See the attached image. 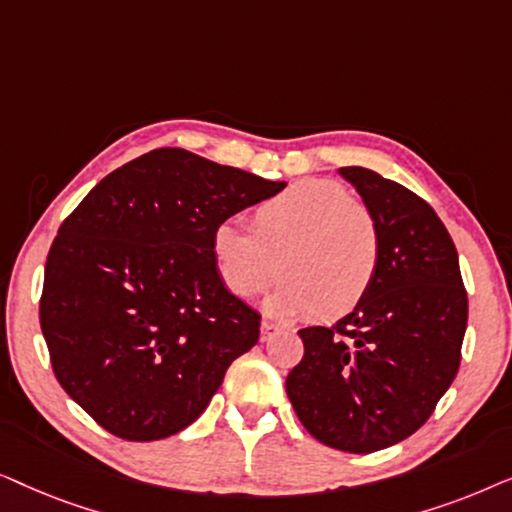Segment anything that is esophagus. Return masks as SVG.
Segmentation results:
<instances>
[{
  "label": "esophagus",
  "mask_w": 512,
  "mask_h": 512,
  "mask_svg": "<svg viewBox=\"0 0 512 512\" xmlns=\"http://www.w3.org/2000/svg\"><path fill=\"white\" fill-rule=\"evenodd\" d=\"M272 331H277V324H272V321H268V319H263V324H261V340L265 342L272 335Z\"/></svg>",
  "instance_id": "obj_1"
}]
</instances>
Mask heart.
Masks as SVG:
<instances>
[{
	"label": "heart",
	"instance_id": "obj_1",
	"mask_svg": "<svg viewBox=\"0 0 512 512\" xmlns=\"http://www.w3.org/2000/svg\"><path fill=\"white\" fill-rule=\"evenodd\" d=\"M214 261L235 296L251 298L284 277L270 310L335 319L352 312L380 268L373 214L331 179H300L254 209L251 230L223 221Z\"/></svg>",
	"mask_w": 512,
	"mask_h": 512
}]
</instances>
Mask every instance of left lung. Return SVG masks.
Returning <instances> with one entry per match:
<instances>
[{
  "mask_svg": "<svg viewBox=\"0 0 512 512\" xmlns=\"http://www.w3.org/2000/svg\"><path fill=\"white\" fill-rule=\"evenodd\" d=\"M373 214L380 268L368 296L335 326H310L286 377L296 415L319 443L368 454L412 436L459 370L468 298L443 221L408 188L340 167Z\"/></svg>",
  "mask_w": 512,
  "mask_h": 512,
  "instance_id": "left-lung-1",
  "label": "left lung"
}]
</instances>
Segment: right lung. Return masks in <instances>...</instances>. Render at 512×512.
Returning a JSON list of instances; mask_svg holds the SVG:
<instances>
[{
    "label": "right lung",
    "instance_id": "obj_1",
    "mask_svg": "<svg viewBox=\"0 0 512 512\" xmlns=\"http://www.w3.org/2000/svg\"><path fill=\"white\" fill-rule=\"evenodd\" d=\"M284 181L156 149L67 216L39 303L53 373L102 429L146 443L184 431L261 333L214 261V230Z\"/></svg>",
    "mask_w": 512,
    "mask_h": 512
}]
</instances>
